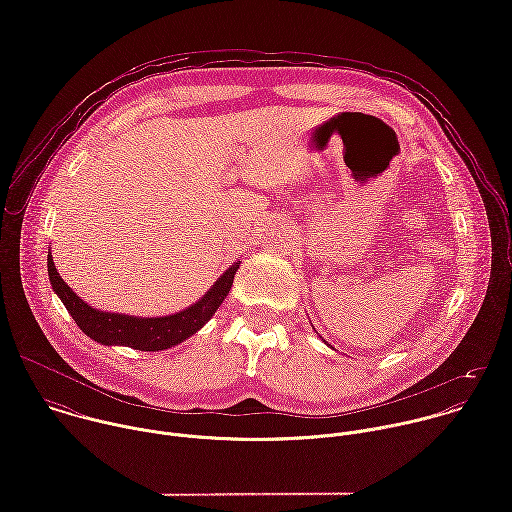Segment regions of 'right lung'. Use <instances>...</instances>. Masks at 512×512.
Instances as JSON below:
<instances>
[{"label": "right lung", "instance_id": "add662e5", "mask_svg": "<svg viewBox=\"0 0 512 512\" xmlns=\"http://www.w3.org/2000/svg\"><path fill=\"white\" fill-rule=\"evenodd\" d=\"M239 265L241 261L233 263L214 281V285L196 304L182 312L162 318H139L101 312L85 304L75 291L64 283V279L54 267L52 255H48V277L52 289L56 291V296L60 298L72 320H75L77 326L95 342H101L105 346H129L135 350H166L196 334L214 316L218 306H221L229 296Z\"/></svg>", "mask_w": 512, "mask_h": 512}]
</instances>
